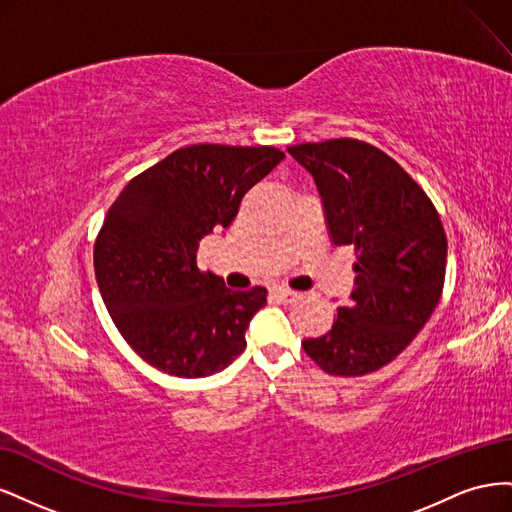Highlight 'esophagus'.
Instances as JSON below:
<instances>
[{"label":"esophagus","instance_id":"1","mask_svg":"<svg viewBox=\"0 0 512 512\" xmlns=\"http://www.w3.org/2000/svg\"><path fill=\"white\" fill-rule=\"evenodd\" d=\"M271 294H273L277 301H282V303H292V301L299 299V292L288 290V288H273Z\"/></svg>","mask_w":512,"mask_h":512}]
</instances>
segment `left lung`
I'll use <instances>...</instances> for the list:
<instances>
[{
	"label": "left lung",
	"instance_id": "8db88e82",
	"mask_svg": "<svg viewBox=\"0 0 512 512\" xmlns=\"http://www.w3.org/2000/svg\"><path fill=\"white\" fill-rule=\"evenodd\" d=\"M314 175L329 237L354 245V290L327 335L303 350L331 376L389 365L425 327L446 273V232L436 205L391 156L356 138L288 147Z\"/></svg>",
	"mask_w": 512,
	"mask_h": 512
}]
</instances>
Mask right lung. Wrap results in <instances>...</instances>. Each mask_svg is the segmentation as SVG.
<instances>
[{
	"label": "right lung",
	"instance_id": "1",
	"mask_svg": "<svg viewBox=\"0 0 512 512\" xmlns=\"http://www.w3.org/2000/svg\"><path fill=\"white\" fill-rule=\"evenodd\" d=\"M271 145H190L136 175L94 243L102 301L145 363L177 378L218 374L245 350L267 288L230 290L196 265L198 241L235 220L241 198L280 164Z\"/></svg>",
	"mask_w": 512,
	"mask_h": 512
}]
</instances>
